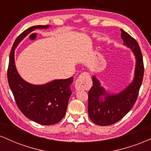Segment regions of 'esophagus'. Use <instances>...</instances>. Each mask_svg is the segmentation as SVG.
<instances>
[{
  "mask_svg": "<svg viewBox=\"0 0 151 151\" xmlns=\"http://www.w3.org/2000/svg\"><path fill=\"white\" fill-rule=\"evenodd\" d=\"M91 86V80L89 74L84 72L81 74L75 82L76 90H88Z\"/></svg>",
  "mask_w": 151,
  "mask_h": 151,
  "instance_id": "esophagus-1",
  "label": "esophagus"
}]
</instances>
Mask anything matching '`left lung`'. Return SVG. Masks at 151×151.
Returning <instances> with one entry per match:
<instances>
[{"label": "left lung", "instance_id": "obj_1", "mask_svg": "<svg viewBox=\"0 0 151 151\" xmlns=\"http://www.w3.org/2000/svg\"><path fill=\"white\" fill-rule=\"evenodd\" d=\"M124 44L136 57L134 78L125 89L116 94L106 91L99 81L93 76V86L88 93V113L92 122L99 126H109L121 120L132 109L138 98L144 74L141 48L134 38L121 29Z\"/></svg>", "mask_w": 151, "mask_h": 151}]
</instances>
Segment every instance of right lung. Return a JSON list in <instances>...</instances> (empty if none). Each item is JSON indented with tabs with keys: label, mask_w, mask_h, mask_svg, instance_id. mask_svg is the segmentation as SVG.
<instances>
[{
	"label": "right lung",
	"mask_w": 151,
	"mask_h": 151,
	"mask_svg": "<svg viewBox=\"0 0 151 151\" xmlns=\"http://www.w3.org/2000/svg\"><path fill=\"white\" fill-rule=\"evenodd\" d=\"M49 25H36L22 32L10 53L8 81L20 111L30 120L41 125H52L60 122L66 114L72 91L73 77L56 79L42 85H35L22 79L15 65V49L24 37L35 29H46Z\"/></svg>",
	"instance_id": "obj_1"
}]
</instances>
